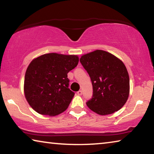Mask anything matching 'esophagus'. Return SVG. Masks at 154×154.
<instances>
[{"label": "esophagus", "mask_w": 154, "mask_h": 154, "mask_svg": "<svg viewBox=\"0 0 154 154\" xmlns=\"http://www.w3.org/2000/svg\"><path fill=\"white\" fill-rule=\"evenodd\" d=\"M77 94L78 95H82V90H79L78 92H77Z\"/></svg>", "instance_id": "1"}]
</instances>
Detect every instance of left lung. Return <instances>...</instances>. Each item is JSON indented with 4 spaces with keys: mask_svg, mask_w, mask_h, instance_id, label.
<instances>
[{
    "mask_svg": "<svg viewBox=\"0 0 154 154\" xmlns=\"http://www.w3.org/2000/svg\"><path fill=\"white\" fill-rule=\"evenodd\" d=\"M80 62L92 81V97L86 105L101 116L113 113L126 103L130 79L124 64L113 54L96 50L85 54Z\"/></svg>",
    "mask_w": 154,
    "mask_h": 154,
    "instance_id": "1",
    "label": "left lung"
}]
</instances>
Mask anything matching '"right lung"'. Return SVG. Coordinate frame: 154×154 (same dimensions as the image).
<instances>
[{
  "mask_svg": "<svg viewBox=\"0 0 154 154\" xmlns=\"http://www.w3.org/2000/svg\"><path fill=\"white\" fill-rule=\"evenodd\" d=\"M75 55L46 54L28 65L24 78V94L28 104L41 115L54 116L68 108L75 95L69 88L67 74L77 66Z\"/></svg>",
  "mask_w": 154,
  "mask_h": 154,
  "instance_id": "right-lung-1",
  "label": "right lung"
}]
</instances>
